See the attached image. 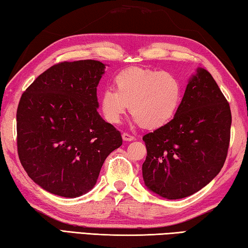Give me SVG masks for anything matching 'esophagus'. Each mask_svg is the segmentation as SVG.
I'll return each instance as SVG.
<instances>
[{
	"instance_id": "esophagus-1",
	"label": "esophagus",
	"mask_w": 248,
	"mask_h": 248,
	"mask_svg": "<svg viewBox=\"0 0 248 248\" xmlns=\"http://www.w3.org/2000/svg\"><path fill=\"white\" fill-rule=\"evenodd\" d=\"M121 137H123L124 141H127V142H131V141H133V140H134V137H132L131 134L125 133V132L123 133V136H121Z\"/></svg>"
}]
</instances>
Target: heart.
I'll list each match as a JSON object with an SVG mask.
<instances>
[{
	"label": "heart",
	"instance_id": "b5f03b06",
	"mask_svg": "<svg viewBox=\"0 0 248 248\" xmlns=\"http://www.w3.org/2000/svg\"><path fill=\"white\" fill-rule=\"evenodd\" d=\"M114 89L101 94V109L107 123L119 124L129 106L143 128L156 130L174 118L183 100V83L170 71L128 68L115 78Z\"/></svg>",
	"mask_w": 248,
	"mask_h": 248
}]
</instances>
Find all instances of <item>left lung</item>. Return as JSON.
<instances>
[{"label": "left lung", "mask_w": 248, "mask_h": 248, "mask_svg": "<svg viewBox=\"0 0 248 248\" xmlns=\"http://www.w3.org/2000/svg\"><path fill=\"white\" fill-rule=\"evenodd\" d=\"M231 123L228 101L213 76L200 67L188 79L174 118L143 137L145 186L167 200L202 190L223 167Z\"/></svg>", "instance_id": "obj_1"}]
</instances>
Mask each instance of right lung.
<instances>
[{"label":"right lung","mask_w":248,"mask_h":248,"mask_svg":"<svg viewBox=\"0 0 248 248\" xmlns=\"http://www.w3.org/2000/svg\"><path fill=\"white\" fill-rule=\"evenodd\" d=\"M105 65L64 62L26 90L17 108V148L31 180L52 194L75 199L92 190L103 164L123 144L98 114L96 88Z\"/></svg>","instance_id":"right-lung-1"}]
</instances>
